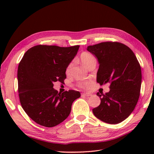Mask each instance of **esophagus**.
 Listing matches in <instances>:
<instances>
[{
    "label": "esophagus",
    "mask_w": 154,
    "mask_h": 154,
    "mask_svg": "<svg viewBox=\"0 0 154 154\" xmlns=\"http://www.w3.org/2000/svg\"><path fill=\"white\" fill-rule=\"evenodd\" d=\"M92 95L91 93H84L81 94V96L82 97H90Z\"/></svg>",
    "instance_id": "obj_1"
}]
</instances>
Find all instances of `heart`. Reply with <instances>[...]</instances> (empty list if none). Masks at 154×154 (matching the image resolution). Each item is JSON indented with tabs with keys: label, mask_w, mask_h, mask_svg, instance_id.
I'll list each match as a JSON object with an SVG mask.
<instances>
[{
	"label": "heart",
	"mask_w": 154,
	"mask_h": 154,
	"mask_svg": "<svg viewBox=\"0 0 154 154\" xmlns=\"http://www.w3.org/2000/svg\"><path fill=\"white\" fill-rule=\"evenodd\" d=\"M80 59L83 64L85 65L87 67H89V65L92 63L93 61H95V58L94 57L93 55L89 53H87V52H83L80 55ZM72 65H73V63H70L67 66L66 69H65V73H66V75H68L70 74ZM90 85L91 84L89 82H80L78 83L77 85L79 87L81 88V89H87V88L89 87Z\"/></svg>",
	"instance_id": "obj_1"
}]
</instances>
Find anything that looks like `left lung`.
I'll use <instances>...</instances> for the list:
<instances>
[{
    "instance_id": "left-lung-1",
    "label": "left lung",
    "mask_w": 154,
    "mask_h": 154,
    "mask_svg": "<svg viewBox=\"0 0 154 154\" xmlns=\"http://www.w3.org/2000/svg\"><path fill=\"white\" fill-rule=\"evenodd\" d=\"M99 63L97 82L110 83V91L97 93L100 104L93 109L97 119L108 124L122 122L138 103L142 83L141 67L135 54L127 45L116 42H101L87 47Z\"/></svg>"
}]
</instances>
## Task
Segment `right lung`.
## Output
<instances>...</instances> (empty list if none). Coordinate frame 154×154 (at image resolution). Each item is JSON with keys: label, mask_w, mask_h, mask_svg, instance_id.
I'll use <instances>...</instances> for the list:
<instances>
[{"label": "right lung", "mask_w": 154, "mask_h": 154, "mask_svg": "<svg viewBox=\"0 0 154 154\" xmlns=\"http://www.w3.org/2000/svg\"><path fill=\"white\" fill-rule=\"evenodd\" d=\"M79 45L60 47L38 45L26 52L18 68L20 102L35 122L54 127L69 115L73 101L81 97L79 91L58 93L54 83H64L65 69L74 58Z\"/></svg>", "instance_id": "obj_1"}]
</instances>
